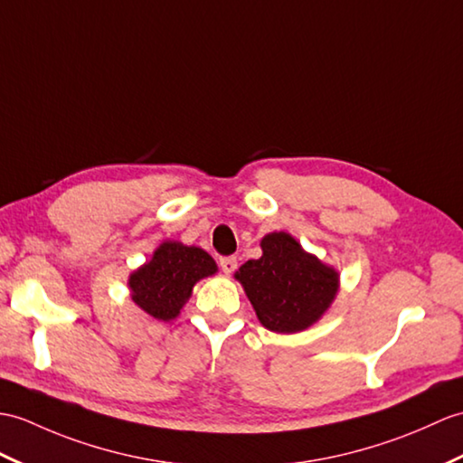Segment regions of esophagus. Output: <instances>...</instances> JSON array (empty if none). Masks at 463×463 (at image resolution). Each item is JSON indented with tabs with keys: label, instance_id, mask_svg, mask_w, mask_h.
Instances as JSON below:
<instances>
[{
	"label": "esophagus",
	"instance_id": "34e87169",
	"mask_svg": "<svg viewBox=\"0 0 463 463\" xmlns=\"http://www.w3.org/2000/svg\"><path fill=\"white\" fill-rule=\"evenodd\" d=\"M236 264H239V262H236L234 256H222L219 260V266H221V270L224 274H232L236 270Z\"/></svg>",
	"mask_w": 463,
	"mask_h": 463
}]
</instances>
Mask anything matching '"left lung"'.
I'll use <instances>...</instances> for the list:
<instances>
[{"label":"left lung","instance_id":"left-lung-1","mask_svg":"<svg viewBox=\"0 0 463 463\" xmlns=\"http://www.w3.org/2000/svg\"><path fill=\"white\" fill-rule=\"evenodd\" d=\"M260 249L258 260L234 272L258 321L274 333H299L317 324L335 302L339 272L284 231L266 234Z\"/></svg>","mask_w":463,"mask_h":463}]
</instances>
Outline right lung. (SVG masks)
<instances>
[{
	"label": "right lung",
	"instance_id": "right-lung-1",
	"mask_svg": "<svg viewBox=\"0 0 463 463\" xmlns=\"http://www.w3.org/2000/svg\"><path fill=\"white\" fill-rule=\"evenodd\" d=\"M219 272L213 256L199 246L164 241L146 264L130 274L132 302L157 321L175 319L203 278Z\"/></svg>",
	"mask_w": 463,
	"mask_h": 463
}]
</instances>
